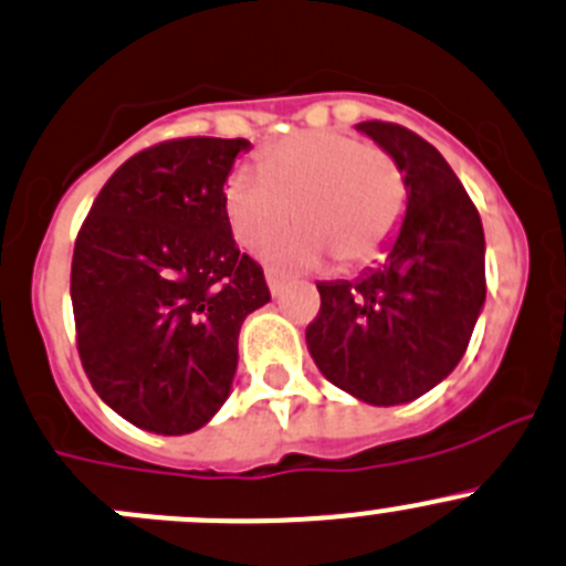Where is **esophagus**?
<instances>
[{
	"mask_svg": "<svg viewBox=\"0 0 566 566\" xmlns=\"http://www.w3.org/2000/svg\"><path fill=\"white\" fill-rule=\"evenodd\" d=\"M265 282H268V290H271V295H279L284 290V276L276 271H265Z\"/></svg>",
	"mask_w": 566,
	"mask_h": 566,
	"instance_id": "esophagus-1",
	"label": "esophagus"
}]
</instances>
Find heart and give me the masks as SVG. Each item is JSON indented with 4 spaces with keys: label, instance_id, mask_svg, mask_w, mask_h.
<instances>
[{
    "label": "heart",
    "instance_id": "heart-1",
    "mask_svg": "<svg viewBox=\"0 0 566 566\" xmlns=\"http://www.w3.org/2000/svg\"><path fill=\"white\" fill-rule=\"evenodd\" d=\"M403 207L398 163L343 132L287 137L262 155L260 171L238 168L227 182L229 221L245 249L265 245L293 218L304 223L268 245V260L282 265H321L328 254L343 268L365 265L392 240Z\"/></svg>",
    "mask_w": 566,
    "mask_h": 566
}]
</instances>
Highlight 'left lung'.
<instances>
[{
    "mask_svg": "<svg viewBox=\"0 0 566 566\" xmlns=\"http://www.w3.org/2000/svg\"><path fill=\"white\" fill-rule=\"evenodd\" d=\"M356 129L398 163L406 212L376 268L354 282H317L306 348L334 387L398 406L434 389L468 350L486 301L484 227L434 146L384 120Z\"/></svg>",
    "mask_w": 566,
    "mask_h": 566,
    "instance_id": "left-lung-1",
    "label": "left lung"
}]
</instances>
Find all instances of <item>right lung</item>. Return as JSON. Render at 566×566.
I'll return each mask as SVG.
<instances>
[{
	"instance_id": "obj_1",
	"label": "right lung",
	"mask_w": 566,
	"mask_h": 566,
	"mask_svg": "<svg viewBox=\"0 0 566 566\" xmlns=\"http://www.w3.org/2000/svg\"><path fill=\"white\" fill-rule=\"evenodd\" d=\"M243 137L129 157L93 201L71 262L76 348L98 398L151 434L199 431L238 373L240 326L271 301L240 254L227 185Z\"/></svg>"
}]
</instances>
